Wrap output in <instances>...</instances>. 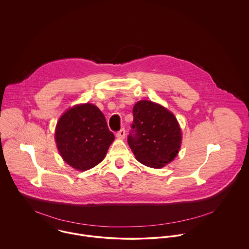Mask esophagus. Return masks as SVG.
Instances as JSON below:
<instances>
[{
    "label": "esophagus",
    "instance_id": "esophagus-1",
    "mask_svg": "<svg viewBox=\"0 0 249 249\" xmlns=\"http://www.w3.org/2000/svg\"><path fill=\"white\" fill-rule=\"evenodd\" d=\"M116 136H117L118 138H120V139H124V137H125V130H124V128H122L121 130H119V131L117 132Z\"/></svg>",
    "mask_w": 249,
    "mask_h": 249
}]
</instances>
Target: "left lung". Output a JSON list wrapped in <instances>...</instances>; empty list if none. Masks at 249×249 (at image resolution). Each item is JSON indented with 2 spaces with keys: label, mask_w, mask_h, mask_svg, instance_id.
<instances>
[{
  "label": "left lung",
  "mask_w": 249,
  "mask_h": 249,
  "mask_svg": "<svg viewBox=\"0 0 249 249\" xmlns=\"http://www.w3.org/2000/svg\"><path fill=\"white\" fill-rule=\"evenodd\" d=\"M127 142L136 159L159 169L172 162L181 144V130L175 115L149 101L133 107V123Z\"/></svg>",
  "instance_id": "1"
}]
</instances>
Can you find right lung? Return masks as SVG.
I'll return each instance as SVG.
<instances>
[{"mask_svg": "<svg viewBox=\"0 0 249 249\" xmlns=\"http://www.w3.org/2000/svg\"><path fill=\"white\" fill-rule=\"evenodd\" d=\"M114 138L105 115L90 104L66 111L55 129L60 155L67 164L79 171L89 170L101 163Z\"/></svg>", "mask_w": 249, "mask_h": 249, "instance_id": "obj_1", "label": "right lung"}]
</instances>
